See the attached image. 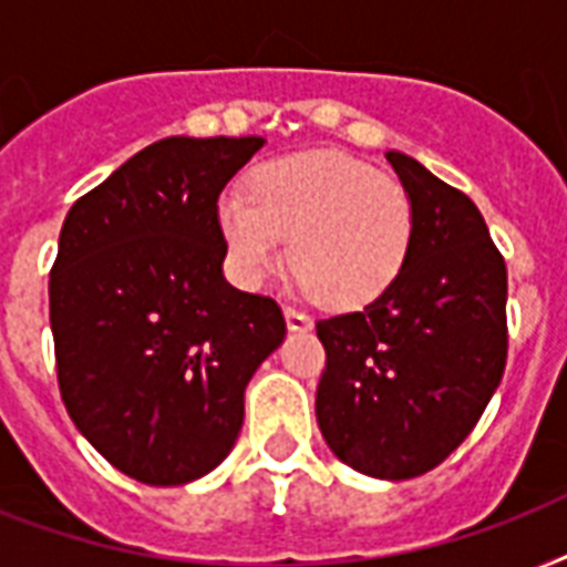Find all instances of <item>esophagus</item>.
<instances>
[{"mask_svg":"<svg viewBox=\"0 0 567 567\" xmlns=\"http://www.w3.org/2000/svg\"><path fill=\"white\" fill-rule=\"evenodd\" d=\"M285 320H288V329H291V332H309L311 329L309 315L300 309H291V306H285Z\"/></svg>","mask_w":567,"mask_h":567,"instance_id":"esophagus-1","label":"esophagus"}]
</instances>
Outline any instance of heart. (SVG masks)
Returning <instances> with one entry per match:
<instances>
[{
  "mask_svg": "<svg viewBox=\"0 0 567 567\" xmlns=\"http://www.w3.org/2000/svg\"><path fill=\"white\" fill-rule=\"evenodd\" d=\"M414 199L391 173L341 153H297L258 164L247 194L217 203V226L247 282L285 256L320 302L359 309L400 279L414 244Z\"/></svg>",
  "mask_w": 567,
  "mask_h": 567,
  "instance_id": "1",
  "label": "heart"
}]
</instances>
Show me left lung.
<instances>
[{
    "mask_svg": "<svg viewBox=\"0 0 567 567\" xmlns=\"http://www.w3.org/2000/svg\"><path fill=\"white\" fill-rule=\"evenodd\" d=\"M414 199L403 274L362 311L318 320V423L344 465L412 480L483 417L506 368V261L471 196L385 153Z\"/></svg>",
    "mask_w": 567,
    "mask_h": 567,
    "instance_id": "8db88e82",
    "label": "left lung"
}]
</instances>
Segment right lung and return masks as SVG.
<instances>
[{
    "label": "right lung",
    "instance_id": "obj_1",
    "mask_svg": "<svg viewBox=\"0 0 567 567\" xmlns=\"http://www.w3.org/2000/svg\"><path fill=\"white\" fill-rule=\"evenodd\" d=\"M261 137H164L79 196L49 274L61 400L126 476L182 485L220 465L244 388L282 344L274 297L223 279L217 199Z\"/></svg>",
    "mask_w": 567,
    "mask_h": 567
}]
</instances>
